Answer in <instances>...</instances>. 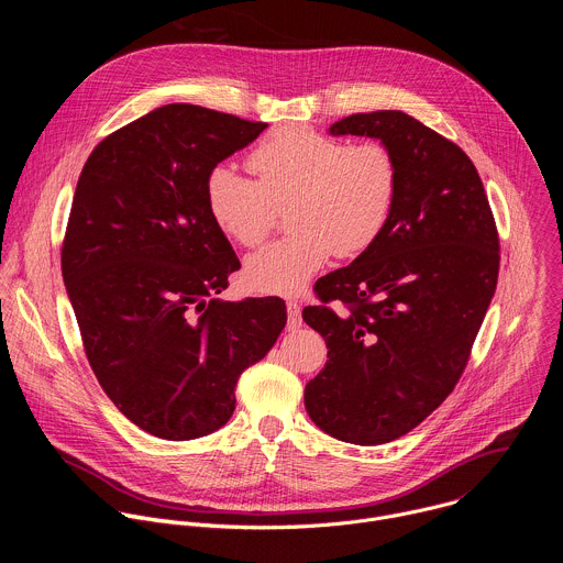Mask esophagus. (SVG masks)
Returning <instances> with one entry per match:
<instances>
[{
    "mask_svg": "<svg viewBox=\"0 0 563 563\" xmlns=\"http://www.w3.org/2000/svg\"><path fill=\"white\" fill-rule=\"evenodd\" d=\"M302 325V318H300V305L289 300L287 302V328L289 330H298Z\"/></svg>",
    "mask_w": 563,
    "mask_h": 563,
    "instance_id": "obj_1",
    "label": "esophagus"
}]
</instances>
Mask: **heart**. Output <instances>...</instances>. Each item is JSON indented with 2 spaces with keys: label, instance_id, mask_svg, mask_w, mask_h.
<instances>
[{
  "label": "heart",
  "instance_id": "1",
  "mask_svg": "<svg viewBox=\"0 0 563 563\" xmlns=\"http://www.w3.org/2000/svg\"><path fill=\"white\" fill-rule=\"evenodd\" d=\"M256 183L220 165L205 196L218 229L243 247L269 235L289 209L291 235L245 265L252 289L296 296L332 254L356 258L387 224L398 187L394 153L378 140L347 144L309 126H280L250 153Z\"/></svg>",
  "mask_w": 563,
  "mask_h": 563
}]
</instances>
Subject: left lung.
<instances>
[{
  "label": "left lung",
  "mask_w": 563,
  "mask_h": 563,
  "mask_svg": "<svg viewBox=\"0 0 563 563\" xmlns=\"http://www.w3.org/2000/svg\"><path fill=\"white\" fill-rule=\"evenodd\" d=\"M330 135L380 140L398 187L376 243L318 278L320 302L302 309L330 358L305 385V410L339 441L378 445L415 430L461 378L497 289L499 235L472 159L412 115L354 113Z\"/></svg>",
  "instance_id": "left-lung-1"
}]
</instances>
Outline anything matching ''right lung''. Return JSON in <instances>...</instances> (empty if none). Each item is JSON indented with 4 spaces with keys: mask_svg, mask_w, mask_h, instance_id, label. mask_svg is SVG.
I'll return each mask as SVG.
<instances>
[{
    "mask_svg": "<svg viewBox=\"0 0 563 563\" xmlns=\"http://www.w3.org/2000/svg\"><path fill=\"white\" fill-rule=\"evenodd\" d=\"M265 129L165 104L104 137L79 174L62 245L66 294L102 389L157 439L220 430L240 374L287 323L276 296L213 298L240 261L207 209V176Z\"/></svg>",
    "mask_w": 563,
    "mask_h": 563,
    "instance_id": "right-lung-1",
    "label": "right lung"
}]
</instances>
